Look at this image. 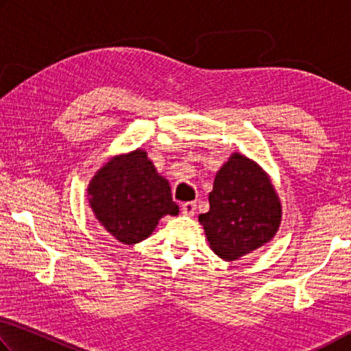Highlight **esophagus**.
<instances>
[{"mask_svg":"<svg viewBox=\"0 0 351 351\" xmlns=\"http://www.w3.org/2000/svg\"><path fill=\"white\" fill-rule=\"evenodd\" d=\"M195 208H197L195 202H186V204L182 205V213L185 214V216H194Z\"/></svg>","mask_w":351,"mask_h":351,"instance_id":"1","label":"esophagus"}]
</instances>
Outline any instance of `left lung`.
Returning <instances> with one entry per match:
<instances>
[{
    "instance_id": "left-lung-1",
    "label": "left lung",
    "mask_w": 351,
    "mask_h": 351,
    "mask_svg": "<svg viewBox=\"0 0 351 351\" xmlns=\"http://www.w3.org/2000/svg\"><path fill=\"white\" fill-rule=\"evenodd\" d=\"M208 242L223 261H236L271 241L280 223V204L262 169L232 154L214 179L210 211L200 214Z\"/></svg>"
}]
</instances>
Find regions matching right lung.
<instances>
[{
    "label": "right lung",
    "mask_w": 351,
    "mask_h": 351,
    "mask_svg": "<svg viewBox=\"0 0 351 351\" xmlns=\"http://www.w3.org/2000/svg\"><path fill=\"white\" fill-rule=\"evenodd\" d=\"M88 191L95 217L117 241L126 245L151 236L160 217L179 213L168 180L157 174L141 149L104 165Z\"/></svg>",
    "instance_id": "right-lung-1"
}]
</instances>
